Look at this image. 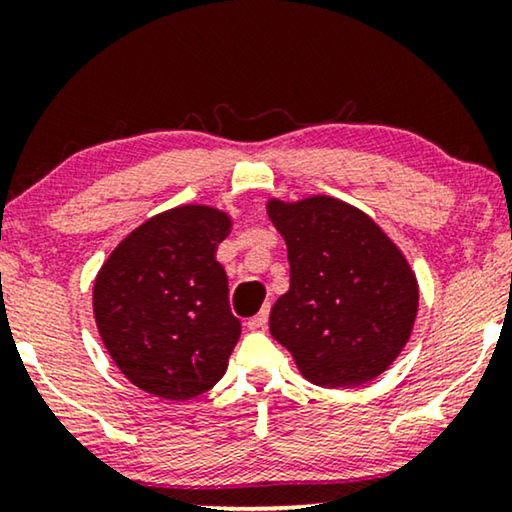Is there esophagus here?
<instances>
[{"instance_id":"esophagus-1","label":"esophagus","mask_w":512,"mask_h":512,"mask_svg":"<svg viewBox=\"0 0 512 512\" xmlns=\"http://www.w3.org/2000/svg\"><path fill=\"white\" fill-rule=\"evenodd\" d=\"M268 314H270L268 307H263V310L258 312L256 317H251V319L247 321V326L251 328V331H261V328H265V324H268Z\"/></svg>"}]
</instances>
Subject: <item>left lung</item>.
<instances>
[{
    "label": "left lung",
    "mask_w": 512,
    "mask_h": 512,
    "mask_svg": "<svg viewBox=\"0 0 512 512\" xmlns=\"http://www.w3.org/2000/svg\"><path fill=\"white\" fill-rule=\"evenodd\" d=\"M289 251L291 284L270 333L319 387H359L384 373L417 317L419 289L401 249L347 202L312 195L268 202Z\"/></svg>",
    "instance_id": "1"
}]
</instances>
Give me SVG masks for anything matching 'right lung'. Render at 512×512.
Returning <instances> with one entry per match:
<instances>
[{"label": "right lung", "instance_id": "add662e5", "mask_svg": "<svg viewBox=\"0 0 512 512\" xmlns=\"http://www.w3.org/2000/svg\"><path fill=\"white\" fill-rule=\"evenodd\" d=\"M230 226L226 212L207 205L167 209L132 230L97 272V331L146 394L188 401L226 373L242 331L216 261Z\"/></svg>", "mask_w": 512, "mask_h": 512}]
</instances>
